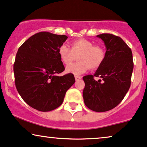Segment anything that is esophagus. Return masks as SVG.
<instances>
[{
  "instance_id": "34e87169",
  "label": "esophagus",
  "mask_w": 147,
  "mask_h": 147,
  "mask_svg": "<svg viewBox=\"0 0 147 147\" xmlns=\"http://www.w3.org/2000/svg\"><path fill=\"white\" fill-rule=\"evenodd\" d=\"M81 78H82V77H81V76H75V79H76V81L80 80Z\"/></svg>"
}]
</instances>
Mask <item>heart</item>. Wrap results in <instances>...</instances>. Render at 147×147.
<instances>
[{
	"label": "heart",
	"instance_id": "1",
	"mask_svg": "<svg viewBox=\"0 0 147 147\" xmlns=\"http://www.w3.org/2000/svg\"><path fill=\"white\" fill-rule=\"evenodd\" d=\"M69 48L67 45L63 44L59 47L58 53L60 59L65 65L70 64L76 59L78 62L68 65L67 73L74 75H80L90 68H98L105 59L104 49L100 46H93V43L86 39H79L71 43Z\"/></svg>",
	"mask_w": 147,
	"mask_h": 147
}]
</instances>
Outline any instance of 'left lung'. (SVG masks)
<instances>
[{
	"mask_svg": "<svg viewBox=\"0 0 147 147\" xmlns=\"http://www.w3.org/2000/svg\"><path fill=\"white\" fill-rule=\"evenodd\" d=\"M97 37L106 46L105 59L94 75L83 77V99L89 109L102 112L113 109L123 99L131 84L134 63L131 49L121 37L108 33ZM94 77L102 80L96 81Z\"/></svg>",
	"mask_w": 147,
	"mask_h": 147,
	"instance_id": "obj_1",
	"label": "left lung"
}]
</instances>
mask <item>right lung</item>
Listing matches in <instances>:
<instances>
[{
    "label": "right lung",
    "instance_id": "add662e5",
    "mask_svg": "<svg viewBox=\"0 0 147 147\" xmlns=\"http://www.w3.org/2000/svg\"><path fill=\"white\" fill-rule=\"evenodd\" d=\"M67 39L49 32L35 34L18 49L13 65L15 84L23 100L41 112L53 110L62 104L67 90L75 82L65 70L58 53Z\"/></svg>",
    "mask_w": 147,
    "mask_h": 147
}]
</instances>
